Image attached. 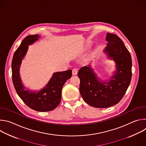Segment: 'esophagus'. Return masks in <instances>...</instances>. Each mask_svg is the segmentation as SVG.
Wrapping results in <instances>:
<instances>
[{"mask_svg":"<svg viewBox=\"0 0 146 146\" xmlns=\"http://www.w3.org/2000/svg\"><path fill=\"white\" fill-rule=\"evenodd\" d=\"M78 73V69H76V68H74L73 70H72V74L73 75H76Z\"/></svg>","mask_w":146,"mask_h":146,"instance_id":"obj_1","label":"esophagus"}]
</instances>
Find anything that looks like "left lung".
I'll list each match as a JSON object with an SVG mask.
<instances>
[{
  "mask_svg": "<svg viewBox=\"0 0 146 146\" xmlns=\"http://www.w3.org/2000/svg\"><path fill=\"white\" fill-rule=\"evenodd\" d=\"M105 49L110 59L116 62V72L110 80L99 81L91 66L82 67L78 72L80 92L91 106L107 108L117 104L125 94L132 78V59L122 40L115 34L107 33Z\"/></svg>",
  "mask_w": 146,
  "mask_h": 146,
  "instance_id": "left-lung-1",
  "label": "left lung"
}]
</instances>
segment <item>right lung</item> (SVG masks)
I'll return each instance as SVG.
<instances>
[{"label":"right lung","mask_w":146,"mask_h":146,"mask_svg":"<svg viewBox=\"0 0 146 146\" xmlns=\"http://www.w3.org/2000/svg\"><path fill=\"white\" fill-rule=\"evenodd\" d=\"M40 37L38 35L27 36L15 51L11 64L12 80L15 91L23 101L31 109L41 112L55 109L60 103L62 88L67 80L72 77V70L56 72L46 87L38 92L25 90L19 77V67L25 56L28 46L33 44Z\"/></svg>","instance_id":"1"}]
</instances>
